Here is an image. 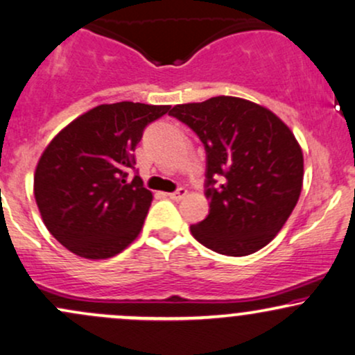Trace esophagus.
I'll list each match as a JSON object with an SVG mask.
<instances>
[{
    "mask_svg": "<svg viewBox=\"0 0 355 355\" xmlns=\"http://www.w3.org/2000/svg\"><path fill=\"white\" fill-rule=\"evenodd\" d=\"M187 194V189H184V187H179L178 191H174V193H169V199H173V201H181L182 198Z\"/></svg>",
    "mask_w": 355,
    "mask_h": 355,
    "instance_id": "1",
    "label": "esophagus"
}]
</instances>
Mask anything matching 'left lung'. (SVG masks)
Listing matches in <instances>:
<instances>
[{"label": "left lung", "mask_w": 355, "mask_h": 355, "mask_svg": "<svg viewBox=\"0 0 355 355\" xmlns=\"http://www.w3.org/2000/svg\"><path fill=\"white\" fill-rule=\"evenodd\" d=\"M169 116L206 149L209 214L191 226L196 241L226 256L268 245L299 201L304 157L291 129L259 104L232 96L178 104Z\"/></svg>", "instance_id": "obj_1"}]
</instances>
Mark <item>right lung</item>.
<instances>
[{"instance_id": "right-lung-1", "label": "right lung", "mask_w": 355, "mask_h": 355, "mask_svg": "<svg viewBox=\"0 0 355 355\" xmlns=\"http://www.w3.org/2000/svg\"><path fill=\"white\" fill-rule=\"evenodd\" d=\"M171 106L101 104L68 124L44 149L35 198L44 226L71 252L106 259L139 234L153 194L135 169L144 129Z\"/></svg>"}]
</instances>
